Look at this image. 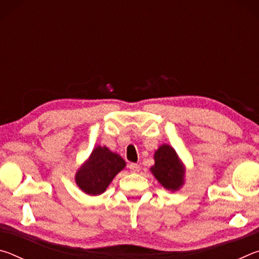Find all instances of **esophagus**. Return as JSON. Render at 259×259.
Returning a JSON list of instances; mask_svg holds the SVG:
<instances>
[{
    "label": "esophagus",
    "mask_w": 259,
    "mask_h": 259,
    "mask_svg": "<svg viewBox=\"0 0 259 259\" xmlns=\"http://www.w3.org/2000/svg\"><path fill=\"white\" fill-rule=\"evenodd\" d=\"M129 169H130V171H133V172H138L140 170V165L137 163H130Z\"/></svg>",
    "instance_id": "34e87169"
}]
</instances>
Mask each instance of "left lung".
<instances>
[{"label": "left lung", "instance_id": "8db88e82", "mask_svg": "<svg viewBox=\"0 0 259 259\" xmlns=\"http://www.w3.org/2000/svg\"><path fill=\"white\" fill-rule=\"evenodd\" d=\"M154 160L151 170L159 183L168 190H178L184 183V168L174 148L162 145L155 152Z\"/></svg>", "mask_w": 259, "mask_h": 259}]
</instances>
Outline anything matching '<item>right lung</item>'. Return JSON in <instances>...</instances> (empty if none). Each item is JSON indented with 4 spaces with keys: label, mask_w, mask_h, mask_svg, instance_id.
<instances>
[{
    "label": "right lung",
    "mask_w": 259,
    "mask_h": 259,
    "mask_svg": "<svg viewBox=\"0 0 259 259\" xmlns=\"http://www.w3.org/2000/svg\"><path fill=\"white\" fill-rule=\"evenodd\" d=\"M124 166L125 162L119 154L111 152L105 146H98L91 153L87 163L77 171L76 184L87 194H102L115 175Z\"/></svg>",
    "instance_id": "add662e5"
}]
</instances>
